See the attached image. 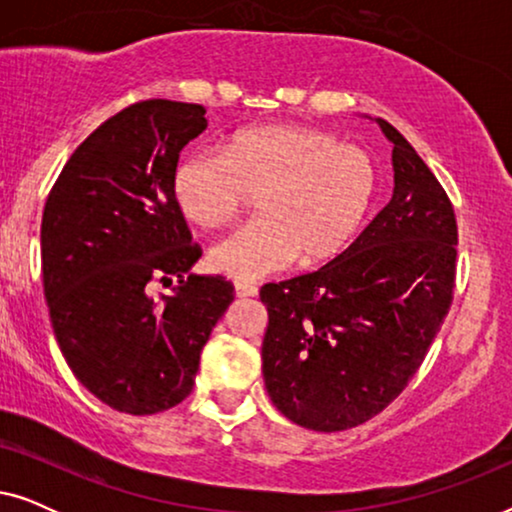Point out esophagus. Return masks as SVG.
Returning a JSON list of instances; mask_svg holds the SVG:
<instances>
[{
  "mask_svg": "<svg viewBox=\"0 0 512 512\" xmlns=\"http://www.w3.org/2000/svg\"><path fill=\"white\" fill-rule=\"evenodd\" d=\"M235 296L237 298H251L258 296V286L249 282H235Z\"/></svg>",
  "mask_w": 512,
  "mask_h": 512,
  "instance_id": "1",
  "label": "esophagus"
}]
</instances>
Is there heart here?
Listing matches in <instances>:
<instances>
[{
  "instance_id": "heart-1",
  "label": "heart",
  "mask_w": 512,
  "mask_h": 512,
  "mask_svg": "<svg viewBox=\"0 0 512 512\" xmlns=\"http://www.w3.org/2000/svg\"><path fill=\"white\" fill-rule=\"evenodd\" d=\"M179 212L198 226L228 223L258 200V219L209 251L216 272L258 279L296 258L300 268L331 261L366 221L377 188L373 158L359 146L307 125H254L221 151L191 149L172 167Z\"/></svg>"
}]
</instances>
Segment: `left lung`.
I'll list each match as a JSON object with an SVG mask.
<instances>
[{"instance_id":"1","label":"left lung","mask_w":512,"mask_h":512,"mask_svg":"<svg viewBox=\"0 0 512 512\" xmlns=\"http://www.w3.org/2000/svg\"><path fill=\"white\" fill-rule=\"evenodd\" d=\"M377 123L394 142L389 205L335 261L261 289L265 389L312 431L352 429L396 401L452 305V202L408 139Z\"/></svg>"}]
</instances>
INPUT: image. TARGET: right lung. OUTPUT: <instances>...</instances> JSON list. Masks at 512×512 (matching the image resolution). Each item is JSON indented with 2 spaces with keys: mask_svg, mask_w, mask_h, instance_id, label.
<instances>
[{
  "mask_svg": "<svg viewBox=\"0 0 512 512\" xmlns=\"http://www.w3.org/2000/svg\"><path fill=\"white\" fill-rule=\"evenodd\" d=\"M205 128L202 104H130L72 153L46 198L41 272L55 340L76 380L128 415L191 394L202 347L235 298L226 277H186L202 249L170 177ZM158 283L173 293L156 299Z\"/></svg>",
  "mask_w": 512,
  "mask_h": 512,
  "instance_id": "1",
  "label": "right lung"
}]
</instances>
